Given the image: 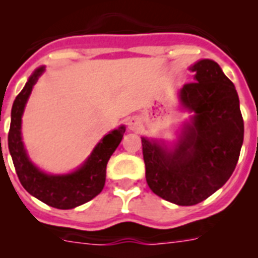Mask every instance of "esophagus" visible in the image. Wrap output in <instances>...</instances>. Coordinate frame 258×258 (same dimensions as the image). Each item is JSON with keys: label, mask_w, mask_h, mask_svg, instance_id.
Wrapping results in <instances>:
<instances>
[{"label": "esophagus", "mask_w": 258, "mask_h": 258, "mask_svg": "<svg viewBox=\"0 0 258 258\" xmlns=\"http://www.w3.org/2000/svg\"><path fill=\"white\" fill-rule=\"evenodd\" d=\"M127 126H129V129L133 132H137L140 131L141 129V121L138 120V118L136 117H132L129 121H127Z\"/></svg>", "instance_id": "34e87169"}]
</instances>
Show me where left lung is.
<instances>
[{
	"label": "left lung",
	"instance_id": "1",
	"mask_svg": "<svg viewBox=\"0 0 258 258\" xmlns=\"http://www.w3.org/2000/svg\"><path fill=\"white\" fill-rule=\"evenodd\" d=\"M188 70L197 83L178 92L181 107L192 113L178 141L142 137L146 181L157 197L177 206H195L226 183L240 155L244 122L234 84L212 59Z\"/></svg>",
	"mask_w": 258,
	"mask_h": 258
}]
</instances>
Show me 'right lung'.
I'll list each match as a JSON object with an SVG mask.
<instances>
[{
	"instance_id": "obj_1",
	"label": "right lung",
	"mask_w": 258,
	"mask_h": 258,
	"mask_svg": "<svg viewBox=\"0 0 258 258\" xmlns=\"http://www.w3.org/2000/svg\"><path fill=\"white\" fill-rule=\"evenodd\" d=\"M45 72V66L36 68L11 108L9 151L22 186L42 203L58 209H72L95 198L104 187L106 166L125 133V125L113 129L97 143L92 154L76 170L66 174H50L29 159L22 137V117L32 89Z\"/></svg>"
}]
</instances>
